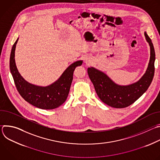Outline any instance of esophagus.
Masks as SVG:
<instances>
[{
	"mask_svg": "<svg viewBox=\"0 0 160 160\" xmlns=\"http://www.w3.org/2000/svg\"><path fill=\"white\" fill-rule=\"evenodd\" d=\"M85 62L86 63V64H89L90 63V60L88 59V58H85Z\"/></svg>",
	"mask_w": 160,
	"mask_h": 160,
	"instance_id": "34e87169",
	"label": "esophagus"
}]
</instances>
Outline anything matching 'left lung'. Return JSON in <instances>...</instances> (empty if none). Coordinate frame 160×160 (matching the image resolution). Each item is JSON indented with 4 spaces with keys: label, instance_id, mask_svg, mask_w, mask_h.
<instances>
[{
    "label": "left lung",
    "instance_id": "8db88e82",
    "mask_svg": "<svg viewBox=\"0 0 160 160\" xmlns=\"http://www.w3.org/2000/svg\"><path fill=\"white\" fill-rule=\"evenodd\" d=\"M144 36L150 47V58L143 76L133 83L121 85L113 82L105 73L94 67L87 69L99 99L106 104L115 108H126L138 100L149 88L154 74L155 52L151 38L146 32Z\"/></svg>",
    "mask_w": 160,
    "mask_h": 160
}]
</instances>
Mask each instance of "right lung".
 I'll use <instances>...</instances> for the list:
<instances>
[{
	"instance_id": "right-lung-1",
	"label": "right lung",
	"mask_w": 160,
	"mask_h": 160,
	"mask_svg": "<svg viewBox=\"0 0 160 160\" xmlns=\"http://www.w3.org/2000/svg\"><path fill=\"white\" fill-rule=\"evenodd\" d=\"M17 38L11 52L9 66L16 87L21 97L33 106L42 109H53L62 105L66 100L73 80V72L83 61H77L68 66L61 77L52 84L42 87L27 82L18 70L15 62Z\"/></svg>"
}]
</instances>
